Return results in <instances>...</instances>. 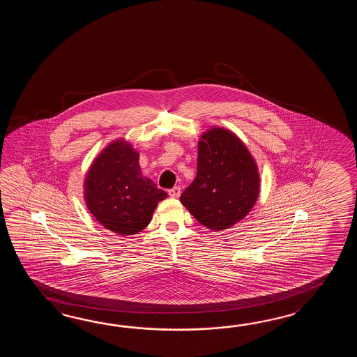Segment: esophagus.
<instances>
[{"mask_svg":"<svg viewBox=\"0 0 357 357\" xmlns=\"http://www.w3.org/2000/svg\"><path fill=\"white\" fill-rule=\"evenodd\" d=\"M168 194L171 197H178L181 195V188L180 186H175L171 190H168Z\"/></svg>","mask_w":357,"mask_h":357,"instance_id":"34e87169","label":"esophagus"}]
</instances>
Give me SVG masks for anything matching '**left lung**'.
Wrapping results in <instances>:
<instances>
[{
	"instance_id": "obj_1",
	"label": "left lung",
	"mask_w": 357,
	"mask_h": 357,
	"mask_svg": "<svg viewBox=\"0 0 357 357\" xmlns=\"http://www.w3.org/2000/svg\"><path fill=\"white\" fill-rule=\"evenodd\" d=\"M259 189L258 167L248 148L231 131L213 128L199 142L197 177L180 202L199 223L220 231L248 215Z\"/></svg>"
}]
</instances>
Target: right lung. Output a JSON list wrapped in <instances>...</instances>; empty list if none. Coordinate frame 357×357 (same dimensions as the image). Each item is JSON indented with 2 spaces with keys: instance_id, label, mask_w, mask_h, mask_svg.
<instances>
[{
  "instance_id": "obj_1",
  "label": "right lung",
  "mask_w": 357,
  "mask_h": 357,
  "mask_svg": "<svg viewBox=\"0 0 357 357\" xmlns=\"http://www.w3.org/2000/svg\"><path fill=\"white\" fill-rule=\"evenodd\" d=\"M86 206L102 226L121 236L135 235L152 220L167 192L142 175L139 154L116 140L93 162L84 183Z\"/></svg>"
}]
</instances>
